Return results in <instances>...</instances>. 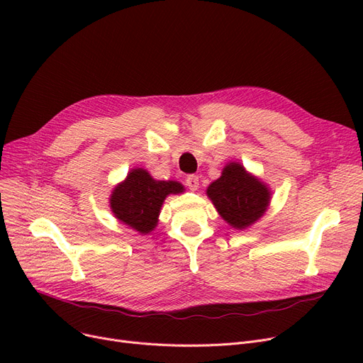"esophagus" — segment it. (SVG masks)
<instances>
[{"mask_svg":"<svg viewBox=\"0 0 363 363\" xmlns=\"http://www.w3.org/2000/svg\"><path fill=\"white\" fill-rule=\"evenodd\" d=\"M185 185H186L189 189H191V191H196V189H197L199 185H200L199 177H197V175H189V177H186Z\"/></svg>","mask_w":363,"mask_h":363,"instance_id":"1","label":"esophagus"}]
</instances>
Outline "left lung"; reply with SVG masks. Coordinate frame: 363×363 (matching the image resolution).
<instances>
[{
    "label": "left lung",
    "instance_id": "8db88e82",
    "mask_svg": "<svg viewBox=\"0 0 363 363\" xmlns=\"http://www.w3.org/2000/svg\"><path fill=\"white\" fill-rule=\"evenodd\" d=\"M207 196L220 216L237 230L256 222L271 199L266 185L247 174L238 163H230L223 169L222 177L208 185Z\"/></svg>",
    "mask_w": 363,
    "mask_h": 363
}]
</instances>
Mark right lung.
<instances>
[{"label": "right lung", "mask_w": 363, "mask_h": 363, "mask_svg": "<svg viewBox=\"0 0 363 363\" xmlns=\"http://www.w3.org/2000/svg\"><path fill=\"white\" fill-rule=\"evenodd\" d=\"M184 191L175 181H156L144 169L129 172L125 182L114 188L110 199L111 212L119 220L141 234H148L157 225V216L169 194Z\"/></svg>", "instance_id": "right-lung-1"}]
</instances>
